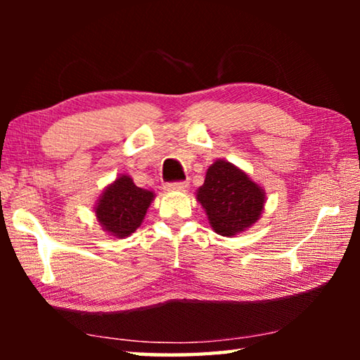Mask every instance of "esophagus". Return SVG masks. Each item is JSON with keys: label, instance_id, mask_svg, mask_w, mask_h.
<instances>
[{"label": "esophagus", "instance_id": "obj_1", "mask_svg": "<svg viewBox=\"0 0 360 360\" xmlns=\"http://www.w3.org/2000/svg\"><path fill=\"white\" fill-rule=\"evenodd\" d=\"M187 186H188L187 181L172 182V184H167V186H165V191H167V192H182V191H186Z\"/></svg>", "mask_w": 360, "mask_h": 360}]
</instances>
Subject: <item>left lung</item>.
I'll use <instances>...</instances> for the list:
<instances>
[{
  "mask_svg": "<svg viewBox=\"0 0 360 360\" xmlns=\"http://www.w3.org/2000/svg\"><path fill=\"white\" fill-rule=\"evenodd\" d=\"M195 198L208 216L211 229L227 238L251 229L262 217L266 203L262 186L245 169L224 158H217L208 168Z\"/></svg>",
  "mask_w": 360,
  "mask_h": 360,
  "instance_id": "8db88e82",
  "label": "left lung"
}]
</instances>
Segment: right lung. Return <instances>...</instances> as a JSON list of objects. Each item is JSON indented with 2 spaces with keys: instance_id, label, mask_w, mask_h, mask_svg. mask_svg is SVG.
Here are the masks:
<instances>
[{
  "instance_id": "add662e5",
  "label": "right lung",
  "mask_w": 360,
  "mask_h": 360,
  "mask_svg": "<svg viewBox=\"0 0 360 360\" xmlns=\"http://www.w3.org/2000/svg\"><path fill=\"white\" fill-rule=\"evenodd\" d=\"M155 193L138 187L131 176L119 174L103 188L94 206L96 222L112 238H127L141 227Z\"/></svg>"
}]
</instances>
